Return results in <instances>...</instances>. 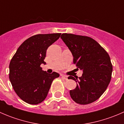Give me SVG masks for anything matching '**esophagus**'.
Wrapping results in <instances>:
<instances>
[{
  "label": "esophagus",
  "mask_w": 124,
  "mask_h": 124,
  "mask_svg": "<svg viewBox=\"0 0 124 124\" xmlns=\"http://www.w3.org/2000/svg\"><path fill=\"white\" fill-rule=\"evenodd\" d=\"M61 76L62 77V78H63V79H65V80H68V77H67V76H65V75L61 74Z\"/></svg>",
  "instance_id": "esophagus-1"
}]
</instances>
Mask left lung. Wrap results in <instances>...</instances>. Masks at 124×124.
Wrapping results in <instances>:
<instances>
[{
  "label": "left lung",
  "instance_id": "obj_1",
  "mask_svg": "<svg viewBox=\"0 0 124 124\" xmlns=\"http://www.w3.org/2000/svg\"><path fill=\"white\" fill-rule=\"evenodd\" d=\"M61 38L73 56V62L83 71L80 77L70 76L77 83L70 90L71 98L80 104L92 103L102 95L112 78L113 71L109 55L93 39L71 33H63Z\"/></svg>",
  "mask_w": 124,
  "mask_h": 124
}]
</instances>
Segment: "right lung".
Returning <instances> with one entry per match:
<instances>
[{
  "label": "right lung",
  "mask_w": 124,
  "mask_h": 124,
  "mask_svg": "<svg viewBox=\"0 0 124 124\" xmlns=\"http://www.w3.org/2000/svg\"><path fill=\"white\" fill-rule=\"evenodd\" d=\"M61 33L38 34L30 37L18 47L9 63L10 82L17 95L27 103L38 104L47 97L57 72L47 73L40 67L49 46Z\"/></svg>",
  "instance_id": "add662e5"
}]
</instances>
